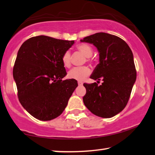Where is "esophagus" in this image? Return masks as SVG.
Segmentation results:
<instances>
[{"label": "esophagus", "mask_w": 155, "mask_h": 155, "mask_svg": "<svg viewBox=\"0 0 155 155\" xmlns=\"http://www.w3.org/2000/svg\"><path fill=\"white\" fill-rule=\"evenodd\" d=\"M78 85H79V86H81V85H83V83L81 82V81H78Z\"/></svg>", "instance_id": "obj_1"}]
</instances>
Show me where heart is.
I'll return each mask as SVG.
<instances>
[{"label":"heart","instance_id":"1","mask_svg":"<svg viewBox=\"0 0 155 155\" xmlns=\"http://www.w3.org/2000/svg\"><path fill=\"white\" fill-rule=\"evenodd\" d=\"M77 49L78 51L86 57V61L92 63V59L91 56L93 53L92 48L87 44L82 43L77 45ZM62 62H63V65L65 68H70L71 66V54L70 51H67L63 54L62 56ZM91 69L87 66L83 67H77L74 68L73 69L68 72V77L71 79H74L77 81H83L85 77H87L90 74H91Z\"/></svg>","mask_w":155,"mask_h":155}]
</instances>
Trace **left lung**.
I'll use <instances>...</instances> for the list:
<instances>
[{
    "mask_svg": "<svg viewBox=\"0 0 155 155\" xmlns=\"http://www.w3.org/2000/svg\"><path fill=\"white\" fill-rule=\"evenodd\" d=\"M81 41L92 44L100 53V63L91 78L103 81L84 84L86 93L83 97L85 107L97 116L108 118L124 109L137 79L134 56L127 44L119 37L97 33Z\"/></svg>",
    "mask_w": 155,
    "mask_h": 155,
    "instance_id": "8db88e82",
    "label": "left lung"
}]
</instances>
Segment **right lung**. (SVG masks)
Returning a JSON list of instances; mask_svg holds the SVG:
<instances>
[{
    "label": "right lung",
    "instance_id": "1",
    "mask_svg": "<svg viewBox=\"0 0 155 155\" xmlns=\"http://www.w3.org/2000/svg\"><path fill=\"white\" fill-rule=\"evenodd\" d=\"M74 41L45 35L25 41L18 50L13 68L21 104L35 118L42 121L58 117L78 86L67 74L62 56Z\"/></svg>",
    "mask_w": 155,
    "mask_h": 155
}]
</instances>
